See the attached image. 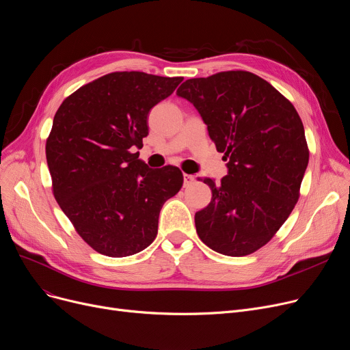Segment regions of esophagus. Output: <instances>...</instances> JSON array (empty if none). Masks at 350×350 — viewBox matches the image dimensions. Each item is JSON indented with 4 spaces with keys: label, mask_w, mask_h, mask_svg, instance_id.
<instances>
[{
    "label": "esophagus",
    "mask_w": 350,
    "mask_h": 350,
    "mask_svg": "<svg viewBox=\"0 0 350 350\" xmlns=\"http://www.w3.org/2000/svg\"><path fill=\"white\" fill-rule=\"evenodd\" d=\"M183 180H185V186L187 187V186H190V185H193L194 183V180H196V177L194 176H191V174H183Z\"/></svg>",
    "instance_id": "esophagus-1"
}]
</instances>
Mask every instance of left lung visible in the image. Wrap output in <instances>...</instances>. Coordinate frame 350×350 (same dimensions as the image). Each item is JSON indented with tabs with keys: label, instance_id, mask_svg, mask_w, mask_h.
Here are the masks:
<instances>
[{
	"label": "left lung",
	"instance_id": "1",
	"mask_svg": "<svg viewBox=\"0 0 350 350\" xmlns=\"http://www.w3.org/2000/svg\"><path fill=\"white\" fill-rule=\"evenodd\" d=\"M197 109L228 173L210 204L196 213V230L211 250L244 256L264 247L299 198L309 152L293 105L262 78L245 70L187 79L177 89Z\"/></svg>",
	"mask_w": 350,
	"mask_h": 350
}]
</instances>
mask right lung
I'll return each instance as SVG.
<instances>
[{
    "label": "right lung",
    "instance_id": "right-lung-1",
    "mask_svg": "<svg viewBox=\"0 0 350 350\" xmlns=\"http://www.w3.org/2000/svg\"><path fill=\"white\" fill-rule=\"evenodd\" d=\"M183 78L113 72L66 98L46 140L55 200L99 254L129 256L157 235L163 204L183 186L174 165L150 169L139 159L150 109Z\"/></svg>",
    "mask_w": 350,
    "mask_h": 350
}]
</instances>
